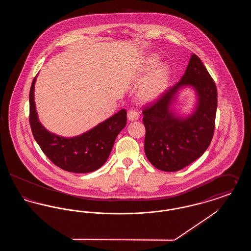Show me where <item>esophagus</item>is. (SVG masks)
<instances>
[{"mask_svg":"<svg viewBox=\"0 0 251 251\" xmlns=\"http://www.w3.org/2000/svg\"><path fill=\"white\" fill-rule=\"evenodd\" d=\"M127 117H128V120L134 121V120H138V118H139V113H138L135 109H130V110L128 111Z\"/></svg>","mask_w":251,"mask_h":251,"instance_id":"1","label":"esophagus"}]
</instances>
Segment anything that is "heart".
I'll return each mask as SVG.
<instances>
[{
  "instance_id": "1",
  "label": "heart",
  "mask_w": 251,
  "mask_h": 251,
  "mask_svg": "<svg viewBox=\"0 0 251 251\" xmlns=\"http://www.w3.org/2000/svg\"><path fill=\"white\" fill-rule=\"evenodd\" d=\"M159 60L155 56L148 60L147 69L151 70L158 64ZM170 79V72L167 66L162 65L149 75L143 84L138 89V97L144 100H153L160 96L163 95L167 90V85Z\"/></svg>"
}]
</instances>
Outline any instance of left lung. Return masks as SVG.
I'll return each instance as SVG.
<instances>
[{
  "label": "left lung",
  "mask_w": 251,
  "mask_h": 251,
  "mask_svg": "<svg viewBox=\"0 0 251 251\" xmlns=\"http://www.w3.org/2000/svg\"><path fill=\"white\" fill-rule=\"evenodd\" d=\"M183 85H192L197 89L199 105L191 117L179 120L170 113L168 106ZM216 108L215 81L201 58L193 53L180 81L144 106V149L151 165L160 170L173 172L202 155L214 136Z\"/></svg>",
  "instance_id": "left-lung-1"
}]
</instances>
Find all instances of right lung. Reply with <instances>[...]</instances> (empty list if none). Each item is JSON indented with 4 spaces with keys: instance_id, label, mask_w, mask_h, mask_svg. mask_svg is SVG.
<instances>
[{
    "instance_id": "1",
    "label": "right lung",
    "mask_w": 251,
    "mask_h": 251,
    "mask_svg": "<svg viewBox=\"0 0 251 251\" xmlns=\"http://www.w3.org/2000/svg\"><path fill=\"white\" fill-rule=\"evenodd\" d=\"M36 77L30 88L29 122L36 143L55 166L75 173H87L99 169L107 160L115 140L125 127L127 112L120 110L82 135L64 138L49 132L38 121L34 101Z\"/></svg>"
}]
</instances>
